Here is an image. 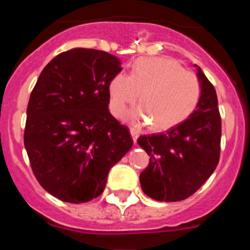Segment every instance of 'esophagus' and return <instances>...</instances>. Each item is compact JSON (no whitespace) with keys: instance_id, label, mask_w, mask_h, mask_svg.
I'll return each mask as SVG.
<instances>
[{"instance_id":"esophagus-1","label":"esophagus","mask_w":250,"mask_h":250,"mask_svg":"<svg viewBox=\"0 0 250 250\" xmlns=\"http://www.w3.org/2000/svg\"><path fill=\"white\" fill-rule=\"evenodd\" d=\"M130 134H132L133 141H134V144H135L137 143L138 138H139V132H138L137 129H134V128H132V129H130Z\"/></svg>"}]
</instances>
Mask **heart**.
Instances as JSON below:
<instances>
[{
  "label": "heart",
  "instance_id": "1",
  "mask_svg": "<svg viewBox=\"0 0 250 250\" xmlns=\"http://www.w3.org/2000/svg\"><path fill=\"white\" fill-rule=\"evenodd\" d=\"M140 106L130 111L135 125L151 122L165 130L179 125L197 107L202 94L200 78L172 58H143L133 65L132 74H118L110 84L111 110L121 117L128 105L137 100Z\"/></svg>",
  "mask_w": 250,
  "mask_h": 250
}]
</instances>
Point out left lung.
I'll return each instance as SVG.
<instances>
[{"mask_svg": "<svg viewBox=\"0 0 250 250\" xmlns=\"http://www.w3.org/2000/svg\"><path fill=\"white\" fill-rule=\"evenodd\" d=\"M202 94L188 118L165 133L141 135L138 144L150 156L140 174L148 197L176 202L190 197L213 174L220 158L221 117L213 84L197 66Z\"/></svg>", "mask_w": 250, "mask_h": 250, "instance_id": "8db88e82", "label": "left lung"}]
</instances>
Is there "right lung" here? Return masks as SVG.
<instances>
[{"label":"right lung","mask_w":250,"mask_h":250,"mask_svg":"<svg viewBox=\"0 0 250 250\" xmlns=\"http://www.w3.org/2000/svg\"><path fill=\"white\" fill-rule=\"evenodd\" d=\"M121 70L110 53L75 48L50 60L32 89L24 145L40 185L64 202L102 195L110 169L133 146L128 127L109 111L110 83Z\"/></svg>","instance_id":"1"}]
</instances>
